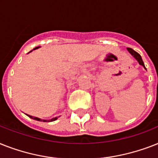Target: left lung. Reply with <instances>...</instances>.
<instances>
[{
	"label": "left lung",
	"instance_id": "left-lung-1",
	"mask_svg": "<svg viewBox=\"0 0 158 158\" xmlns=\"http://www.w3.org/2000/svg\"><path fill=\"white\" fill-rule=\"evenodd\" d=\"M127 50H128V52H129L131 53V56H132V57H134V58L135 59V60H136L137 61H138V62H139V65H141V66H143V67L144 68V69H145V70H146L145 66H144V63H143V60H142L141 56H140V55H139V53H138V52H135V50H133L132 48H127Z\"/></svg>",
	"mask_w": 158,
	"mask_h": 158
}]
</instances>
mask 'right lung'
I'll return each instance as SVG.
<instances>
[{
	"mask_svg": "<svg viewBox=\"0 0 158 158\" xmlns=\"http://www.w3.org/2000/svg\"><path fill=\"white\" fill-rule=\"evenodd\" d=\"M40 48V47H36V48H35L33 50L37 49V48ZM33 50H31V51H30V52H32ZM27 116L29 117V118H31L35 119V120H37V121H40V122H52V121H55V120H57V118H58V117H55V118H51V119H48V120H46V119L39 118H37V117H33V116H31V115H28V114H27Z\"/></svg>",
	"mask_w": 158,
	"mask_h": 158,
	"instance_id": "right-lung-1",
	"label": "right lung"
}]
</instances>
